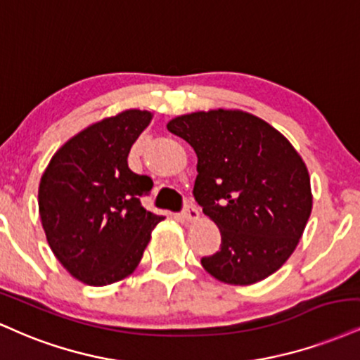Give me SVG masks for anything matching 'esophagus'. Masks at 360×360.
I'll return each mask as SVG.
<instances>
[{
	"label": "esophagus",
	"instance_id": "esophagus-1",
	"mask_svg": "<svg viewBox=\"0 0 360 360\" xmlns=\"http://www.w3.org/2000/svg\"><path fill=\"white\" fill-rule=\"evenodd\" d=\"M184 217L187 219L188 222L197 221V219H198V210H197V207L192 205V204L185 207V209H184Z\"/></svg>",
	"mask_w": 360,
	"mask_h": 360
}]
</instances>
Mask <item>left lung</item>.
<instances>
[{
	"label": "left lung",
	"instance_id": "1",
	"mask_svg": "<svg viewBox=\"0 0 360 360\" xmlns=\"http://www.w3.org/2000/svg\"><path fill=\"white\" fill-rule=\"evenodd\" d=\"M197 153L193 197L221 231V249L202 257L215 280L248 286L281 268L311 214L310 175L293 145L261 117L212 109L167 124Z\"/></svg>",
	"mask_w": 360,
	"mask_h": 360
}]
</instances>
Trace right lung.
<instances>
[{
  "instance_id": "add662e5",
  "label": "right lung",
  "mask_w": 360,
  "mask_h": 360,
  "mask_svg": "<svg viewBox=\"0 0 360 360\" xmlns=\"http://www.w3.org/2000/svg\"><path fill=\"white\" fill-rule=\"evenodd\" d=\"M153 114L128 109L87 126L52 156L38 187L46 240L63 268L89 286L136 269L162 215L141 205L153 181L128 167Z\"/></svg>"
}]
</instances>
